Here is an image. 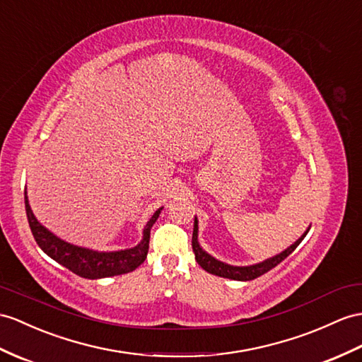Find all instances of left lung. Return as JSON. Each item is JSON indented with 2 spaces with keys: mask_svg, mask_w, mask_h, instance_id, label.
I'll use <instances>...</instances> for the list:
<instances>
[{
  "mask_svg": "<svg viewBox=\"0 0 362 362\" xmlns=\"http://www.w3.org/2000/svg\"><path fill=\"white\" fill-rule=\"evenodd\" d=\"M308 230H310V228H307V232ZM307 232L301 238H299V240L295 244L290 245L287 250L276 255V257L266 259V261L259 262V264H255V266H249V267H233V266H228V264H224V262L218 261L215 258H211L209 253H206L204 250L199 247V244H198V221L195 219V224H193V235H192V249H193V252H195L197 262L206 272L211 273V275L223 276V278H228V279H236V281H250V279H255V278L264 275V273H267L273 267H276L281 261H284L288 257V255L298 247L299 243L304 240V236L307 235Z\"/></svg>",
  "mask_w": 362,
  "mask_h": 362,
  "instance_id": "1",
  "label": "left lung"
}]
</instances>
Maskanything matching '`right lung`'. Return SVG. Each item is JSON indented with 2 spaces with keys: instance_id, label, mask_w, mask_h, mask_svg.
I'll use <instances>...</instances> for the list:
<instances>
[{
  "instance_id": "obj_1",
  "label": "right lung",
  "mask_w": 362,
  "mask_h": 362,
  "mask_svg": "<svg viewBox=\"0 0 362 362\" xmlns=\"http://www.w3.org/2000/svg\"><path fill=\"white\" fill-rule=\"evenodd\" d=\"M24 202L32 235L35 238V241H37V244L41 247V250L44 253H47L52 259L59 262L61 266H64L70 272H74L75 275L87 279L122 275V273L134 272L136 267H139L147 257L148 241H151V228L161 214V209L155 211L151 221L144 227L143 241H141L136 247L119 252H93L59 240L58 236L50 233L46 227H42L32 214L25 192Z\"/></svg>"
}]
</instances>
